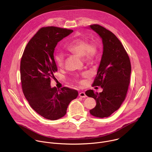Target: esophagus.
<instances>
[{"mask_svg": "<svg viewBox=\"0 0 152 152\" xmlns=\"http://www.w3.org/2000/svg\"><path fill=\"white\" fill-rule=\"evenodd\" d=\"M79 96L80 97H82V98H85L86 97V95L85 94V93L84 92H81L79 94Z\"/></svg>", "mask_w": 152, "mask_h": 152, "instance_id": "1", "label": "esophagus"}]
</instances>
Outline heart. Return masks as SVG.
Returning <instances> with one entry per match:
<instances>
[{"mask_svg": "<svg viewBox=\"0 0 152 152\" xmlns=\"http://www.w3.org/2000/svg\"><path fill=\"white\" fill-rule=\"evenodd\" d=\"M66 49L71 53L82 57L83 60L86 62L93 60L97 53V48L95 45L89 44L87 40L82 38L73 39L67 45ZM53 58L58 67H62L64 62V56L61 52H55ZM86 75V73L84 74V75Z\"/></svg>", "mask_w": 152, "mask_h": 152, "instance_id": "1", "label": "heart"}]
</instances>
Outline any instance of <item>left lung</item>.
I'll list each match as a JSON object with an SVG mask.
<instances>
[{"label":"left lung","mask_w":152,"mask_h":152,"mask_svg":"<svg viewBox=\"0 0 152 152\" xmlns=\"http://www.w3.org/2000/svg\"><path fill=\"white\" fill-rule=\"evenodd\" d=\"M102 38L103 54L93 86H100L102 92L93 90L85 92L93 97L96 105L90 110L96 117L110 116L118 110L125 99L131 73V65L129 56L117 37L111 31L99 25L89 26Z\"/></svg>","instance_id":"obj_1"}]
</instances>
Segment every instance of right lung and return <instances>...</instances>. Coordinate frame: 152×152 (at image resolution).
Here are the masks:
<instances>
[{
    "label": "right lung",
    "instance_id": "obj_1",
    "mask_svg": "<svg viewBox=\"0 0 152 152\" xmlns=\"http://www.w3.org/2000/svg\"><path fill=\"white\" fill-rule=\"evenodd\" d=\"M73 32L54 26L40 29L31 38L20 62L23 94L32 109L44 118L58 120L66 115L78 92L67 87H51L50 79L58 69L53 58L58 42Z\"/></svg>",
    "mask_w": 152,
    "mask_h": 152
}]
</instances>
